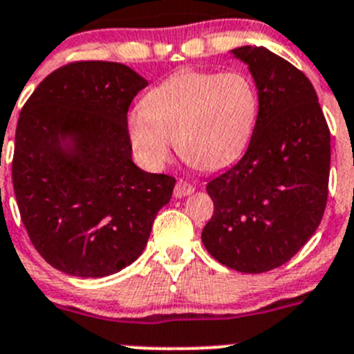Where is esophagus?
Returning <instances> with one entry per match:
<instances>
[{
	"instance_id": "esophagus-1",
	"label": "esophagus",
	"mask_w": 354,
	"mask_h": 354,
	"mask_svg": "<svg viewBox=\"0 0 354 354\" xmlns=\"http://www.w3.org/2000/svg\"><path fill=\"white\" fill-rule=\"evenodd\" d=\"M196 190V187L194 185H190L189 181H185V180H180L176 183V187H174V197H178V199H181V197L185 196H190V194Z\"/></svg>"
}]
</instances>
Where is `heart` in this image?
Returning <instances> with one entry per match:
<instances>
[{"instance_id":"1","label":"heart","mask_w":354,"mask_h":354,"mask_svg":"<svg viewBox=\"0 0 354 354\" xmlns=\"http://www.w3.org/2000/svg\"><path fill=\"white\" fill-rule=\"evenodd\" d=\"M259 95L241 70H187L155 86L145 107L130 111L133 153L148 169H162L173 139L185 162L203 171L224 169L241 157L256 132Z\"/></svg>"}]
</instances>
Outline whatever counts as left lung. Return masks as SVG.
I'll return each instance as SVG.
<instances>
[{
  "instance_id": "obj_1",
  "label": "left lung",
  "mask_w": 354,
  "mask_h": 354,
  "mask_svg": "<svg viewBox=\"0 0 354 354\" xmlns=\"http://www.w3.org/2000/svg\"><path fill=\"white\" fill-rule=\"evenodd\" d=\"M231 54L252 74L259 120L241 160L206 185L213 215L201 238L227 268L263 273L288 263L321 224L330 130L304 72L266 47Z\"/></svg>"
}]
</instances>
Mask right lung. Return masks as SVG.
Listing matches in <instances>:
<instances>
[{"mask_svg":"<svg viewBox=\"0 0 354 354\" xmlns=\"http://www.w3.org/2000/svg\"><path fill=\"white\" fill-rule=\"evenodd\" d=\"M146 84L122 63H68L19 114L12 181L22 224L66 275L107 277L133 263L173 196V176L132 162L127 113Z\"/></svg>","mask_w":354,"mask_h":354,"instance_id":"add662e5","label":"right lung"}]
</instances>
